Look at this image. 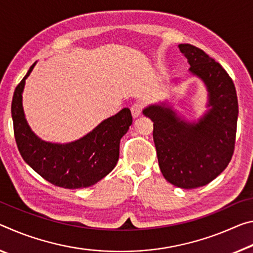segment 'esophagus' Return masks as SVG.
Listing matches in <instances>:
<instances>
[{"instance_id": "34e87169", "label": "esophagus", "mask_w": 253, "mask_h": 253, "mask_svg": "<svg viewBox=\"0 0 253 253\" xmlns=\"http://www.w3.org/2000/svg\"><path fill=\"white\" fill-rule=\"evenodd\" d=\"M131 113H132V117H133L134 119L140 117L142 113L141 103H134V104L131 106Z\"/></svg>"}]
</instances>
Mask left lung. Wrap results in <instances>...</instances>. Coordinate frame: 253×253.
Segmentation results:
<instances>
[{
	"label": "left lung",
	"mask_w": 253,
	"mask_h": 253,
	"mask_svg": "<svg viewBox=\"0 0 253 253\" xmlns=\"http://www.w3.org/2000/svg\"><path fill=\"white\" fill-rule=\"evenodd\" d=\"M189 72L204 83L208 111L197 121L181 119L168 103L151 104L143 114L154 122L160 170L177 187H202L227 167L234 151L238 97L229 74L213 58L188 43L178 44Z\"/></svg>",
	"instance_id": "obj_1"
}]
</instances>
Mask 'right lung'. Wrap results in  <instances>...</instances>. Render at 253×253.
Instances as JSON below:
<instances>
[{"label":"right lung","instance_id":"right-lung-1","mask_svg":"<svg viewBox=\"0 0 253 253\" xmlns=\"http://www.w3.org/2000/svg\"><path fill=\"white\" fill-rule=\"evenodd\" d=\"M36 64L37 61L16 86L12 99L16 146L23 160L52 185L68 189L89 187L117 166L120 140L132 124L131 112L127 107L122 109L73 142L53 143L41 140L29 126L22 105L26 80Z\"/></svg>","mask_w":253,"mask_h":253}]
</instances>
